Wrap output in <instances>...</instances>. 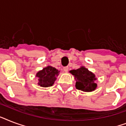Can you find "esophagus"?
Segmentation results:
<instances>
[{
    "label": "esophagus",
    "instance_id": "obj_1",
    "mask_svg": "<svg viewBox=\"0 0 126 126\" xmlns=\"http://www.w3.org/2000/svg\"><path fill=\"white\" fill-rule=\"evenodd\" d=\"M63 70L65 72H67L68 70H69V67H63Z\"/></svg>",
    "mask_w": 126,
    "mask_h": 126
}]
</instances>
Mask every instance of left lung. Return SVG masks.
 Segmentation results:
<instances>
[{
  "label": "left lung",
  "instance_id": "1",
  "mask_svg": "<svg viewBox=\"0 0 126 126\" xmlns=\"http://www.w3.org/2000/svg\"><path fill=\"white\" fill-rule=\"evenodd\" d=\"M70 72L75 76L76 79L75 86L77 90L84 92H92L97 87V84L94 82L96 80L95 76L85 67H82Z\"/></svg>",
  "mask_w": 126,
  "mask_h": 126
}]
</instances>
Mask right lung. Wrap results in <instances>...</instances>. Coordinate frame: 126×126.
Wrapping results in <instances>:
<instances>
[{
	"label": "right lung",
	"mask_w": 126,
	"mask_h": 126,
	"mask_svg": "<svg viewBox=\"0 0 126 126\" xmlns=\"http://www.w3.org/2000/svg\"><path fill=\"white\" fill-rule=\"evenodd\" d=\"M59 71L55 67L48 66L40 71L36 74L38 78V85L42 87L51 86L55 82L56 77L58 76Z\"/></svg>",
	"instance_id": "right-lung-1"
}]
</instances>
